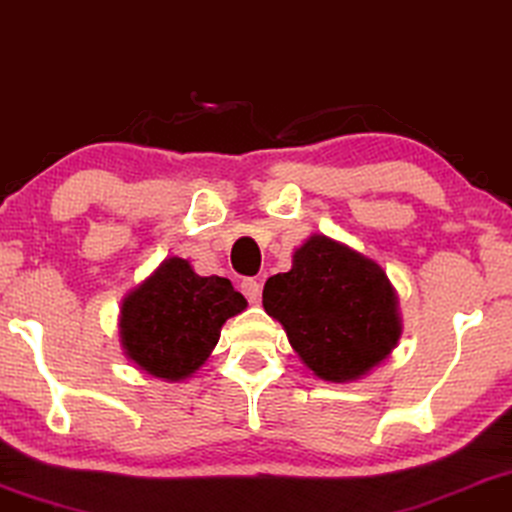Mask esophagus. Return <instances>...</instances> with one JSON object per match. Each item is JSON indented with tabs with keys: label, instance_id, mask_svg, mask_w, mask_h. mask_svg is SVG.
I'll return each instance as SVG.
<instances>
[{
	"label": "esophagus",
	"instance_id": "34e87169",
	"mask_svg": "<svg viewBox=\"0 0 512 512\" xmlns=\"http://www.w3.org/2000/svg\"><path fill=\"white\" fill-rule=\"evenodd\" d=\"M240 286L249 303H258V298H261V282H258V279H242Z\"/></svg>",
	"mask_w": 512,
	"mask_h": 512
}]
</instances>
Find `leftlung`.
<instances>
[{"label": "left lung", "mask_w": 512, "mask_h": 512, "mask_svg": "<svg viewBox=\"0 0 512 512\" xmlns=\"http://www.w3.org/2000/svg\"><path fill=\"white\" fill-rule=\"evenodd\" d=\"M263 307L284 326L300 361L326 382L361 380L394 352L403 331L382 265L319 233L293 251L289 272L265 282Z\"/></svg>", "instance_id": "obj_1"}]
</instances>
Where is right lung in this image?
<instances>
[{
  "label": "right lung",
  "mask_w": 512,
  "mask_h": 512,
  "mask_svg": "<svg viewBox=\"0 0 512 512\" xmlns=\"http://www.w3.org/2000/svg\"><path fill=\"white\" fill-rule=\"evenodd\" d=\"M247 310L226 277H200L186 258H165L123 298L118 335L123 354L163 382L191 377L209 359L221 326Z\"/></svg>",
  "instance_id": "1"
}]
</instances>
